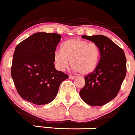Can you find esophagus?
<instances>
[{"mask_svg": "<svg viewBox=\"0 0 135 135\" xmlns=\"http://www.w3.org/2000/svg\"><path fill=\"white\" fill-rule=\"evenodd\" d=\"M69 78L70 79H74L75 78V77H74V76H72V75H70V76L69 77Z\"/></svg>", "mask_w": 135, "mask_h": 135, "instance_id": "obj_1", "label": "esophagus"}]
</instances>
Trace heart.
Returning a JSON list of instances; mask_svg holds the SVG:
<instances>
[{
	"label": "heart",
	"mask_w": 135,
	"mask_h": 135,
	"mask_svg": "<svg viewBox=\"0 0 135 135\" xmlns=\"http://www.w3.org/2000/svg\"><path fill=\"white\" fill-rule=\"evenodd\" d=\"M100 57V49L94 42L79 39L64 41L61 51L54 54V61L57 70L64 71L70 65L73 70L83 75H88L95 70Z\"/></svg>",
	"instance_id": "1"
}]
</instances>
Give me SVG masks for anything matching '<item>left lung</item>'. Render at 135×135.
Returning a JSON list of instances; mask_svg holds the SVG:
<instances>
[{
  "instance_id": "1",
  "label": "left lung",
  "mask_w": 135,
  "mask_h": 135,
  "mask_svg": "<svg viewBox=\"0 0 135 135\" xmlns=\"http://www.w3.org/2000/svg\"><path fill=\"white\" fill-rule=\"evenodd\" d=\"M82 38L98 45L100 59L95 70L84 78L85 85L79 95L88 105L103 106L115 98L120 89L126 75L125 54L120 47L104 35H83Z\"/></svg>"
}]
</instances>
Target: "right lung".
I'll list each match as a JSON object with an SVG mask.
<instances>
[{
  "instance_id": "1",
  "label": "right lung",
  "mask_w": 135,
  "mask_h": 135,
  "mask_svg": "<svg viewBox=\"0 0 135 135\" xmlns=\"http://www.w3.org/2000/svg\"><path fill=\"white\" fill-rule=\"evenodd\" d=\"M61 36L36 32L22 41L13 54L11 77L20 97L36 105L52 101L69 75L57 70L54 54Z\"/></svg>"
}]
</instances>
